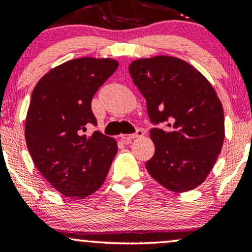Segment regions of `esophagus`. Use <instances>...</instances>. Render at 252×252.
<instances>
[{"mask_svg":"<svg viewBox=\"0 0 252 252\" xmlns=\"http://www.w3.org/2000/svg\"><path fill=\"white\" fill-rule=\"evenodd\" d=\"M141 136H143V130L142 129H137V130H136L135 134L122 135V136H121V138H122L123 142L129 143L131 140H134V138H137V137H141Z\"/></svg>","mask_w":252,"mask_h":252,"instance_id":"esophagus-1","label":"esophagus"}]
</instances>
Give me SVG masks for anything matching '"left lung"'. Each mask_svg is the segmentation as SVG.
Here are the masks:
<instances>
[{
	"label": "left lung",
	"mask_w": 252,
	"mask_h": 252,
	"mask_svg": "<svg viewBox=\"0 0 252 252\" xmlns=\"http://www.w3.org/2000/svg\"><path fill=\"white\" fill-rule=\"evenodd\" d=\"M129 73L142 96L152 123L155 154L147 161L152 178L172 192L201 185L220 154L224 111L215 89L202 74L175 57L134 60Z\"/></svg>",
	"instance_id": "obj_1"
}]
</instances>
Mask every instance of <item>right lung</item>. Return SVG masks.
Returning a JSON list of instances; mask_svg holds the SVG:
<instances>
[{
	"mask_svg": "<svg viewBox=\"0 0 252 252\" xmlns=\"http://www.w3.org/2000/svg\"><path fill=\"white\" fill-rule=\"evenodd\" d=\"M110 58H79L52 68L32 94L25 123L27 148L41 175L58 192L85 198L105 181L115 155V138L94 131L92 97L117 70Z\"/></svg>",
	"mask_w": 252,
	"mask_h": 252,
	"instance_id": "add662e5",
	"label": "right lung"
}]
</instances>
